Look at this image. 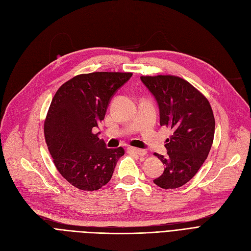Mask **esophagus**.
<instances>
[{"instance_id":"obj_1","label":"esophagus","mask_w":251,"mask_h":251,"mask_svg":"<svg viewBox=\"0 0 251 251\" xmlns=\"http://www.w3.org/2000/svg\"><path fill=\"white\" fill-rule=\"evenodd\" d=\"M128 152L136 154V155H140V156H145L147 154L146 150H142V149H137V148H133V147H128L127 148Z\"/></svg>"}]
</instances>
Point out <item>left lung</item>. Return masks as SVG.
Segmentation results:
<instances>
[{"label": "left lung", "instance_id": "1", "mask_svg": "<svg viewBox=\"0 0 251 251\" xmlns=\"http://www.w3.org/2000/svg\"><path fill=\"white\" fill-rule=\"evenodd\" d=\"M141 79L158 103L160 125L173 131L164 145L168 156L154 154L164 164L154 183L163 189L179 188L196 176L209 155L215 131L212 107L199 90L179 76Z\"/></svg>", "mask_w": 251, "mask_h": 251}]
</instances>
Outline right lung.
<instances>
[{"instance_id":"right-lung-1","label":"right lung","mask_w":251,"mask_h":251,"mask_svg":"<svg viewBox=\"0 0 251 251\" xmlns=\"http://www.w3.org/2000/svg\"><path fill=\"white\" fill-rule=\"evenodd\" d=\"M131 72L79 74L55 93L44 121V136L55 168L74 187L94 191L109 182L125 151L107 149L94 128L104 119L111 97Z\"/></svg>"}]
</instances>
